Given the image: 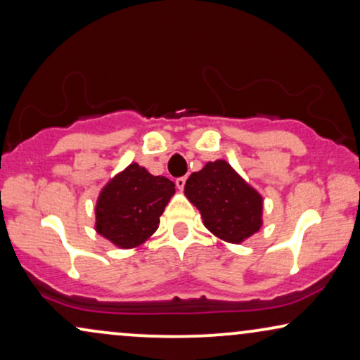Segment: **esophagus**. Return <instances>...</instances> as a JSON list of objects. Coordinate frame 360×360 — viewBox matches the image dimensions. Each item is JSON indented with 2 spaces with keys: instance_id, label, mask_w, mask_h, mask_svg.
Returning a JSON list of instances; mask_svg holds the SVG:
<instances>
[{
  "instance_id": "esophagus-1",
  "label": "esophagus",
  "mask_w": 360,
  "mask_h": 360,
  "mask_svg": "<svg viewBox=\"0 0 360 360\" xmlns=\"http://www.w3.org/2000/svg\"><path fill=\"white\" fill-rule=\"evenodd\" d=\"M176 186H177V189L183 191L184 186H186V177H177V179H176Z\"/></svg>"
}]
</instances>
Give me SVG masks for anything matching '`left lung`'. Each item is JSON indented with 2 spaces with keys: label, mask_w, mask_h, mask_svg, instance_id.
Masks as SVG:
<instances>
[{
  "label": "left lung",
  "mask_w": 360,
  "mask_h": 360,
  "mask_svg": "<svg viewBox=\"0 0 360 360\" xmlns=\"http://www.w3.org/2000/svg\"><path fill=\"white\" fill-rule=\"evenodd\" d=\"M184 194L199 209L204 226L226 243H244L262 227V195L224 159L193 172Z\"/></svg>",
  "instance_id": "1"
}]
</instances>
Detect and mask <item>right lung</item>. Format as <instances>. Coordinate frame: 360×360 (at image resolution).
<instances>
[{
  "instance_id": "obj_1",
  "label": "right lung",
  "mask_w": 360,
  "mask_h": 360,
  "mask_svg": "<svg viewBox=\"0 0 360 360\" xmlns=\"http://www.w3.org/2000/svg\"><path fill=\"white\" fill-rule=\"evenodd\" d=\"M174 183L153 176L146 167L131 162L99 193L96 233L121 249L144 244L159 227V217L174 195Z\"/></svg>"
}]
</instances>
